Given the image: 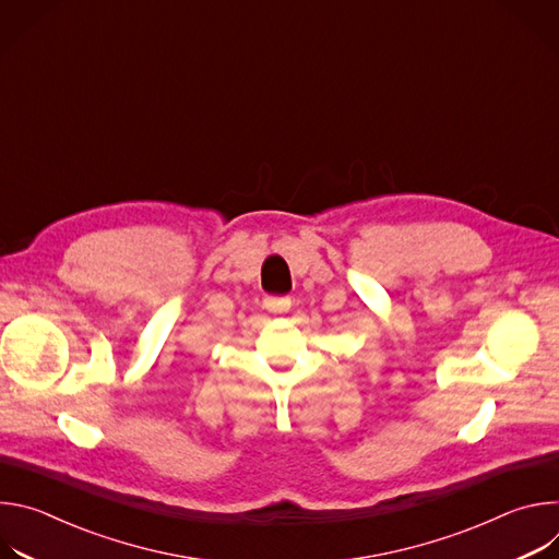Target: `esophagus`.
I'll use <instances>...</instances> for the list:
<instances>
[{"label": "esophagus", "instance_id": "1", "mask_svg": "<svg viewBox=\"0 0 559 559\" xmlns=\"http://www.w3.org/2000/svg\"><path fill=\"white\" fill-rule=\"evenodd\" d=\"M263 305L272 313H285V311L292 309V298L289 296H267L263 300Z\"/></svg>", "mask_w": 559, "mask_h": 559}]
</instances>
